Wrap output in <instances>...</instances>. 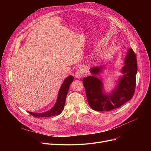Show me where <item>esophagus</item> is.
<instances>
[{
	"instance_id": "34e87169",
	"label": "esophagus",
	"mask_w": 151,
	"mask_h": 151,
	"mask_svg": "<svg viewBox=\"0 0 151 151\" xmlns=\"http://www.w3.org/2000/svg\"><path fill=\"white\" fill-rule=\"evenodd\" d=\"M83 70H81V69H78L76 71V72H75V77L76 78H78V79H80L82 76H83Z\"/></svg>"
}]
</instances>
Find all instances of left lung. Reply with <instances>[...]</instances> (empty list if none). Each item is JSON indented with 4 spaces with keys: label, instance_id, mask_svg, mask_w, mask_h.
<instances>
[{
    "label": "left lung",
    "instance_id": "left-lung-1",
    "mask_svg": "<svg viewBox=\"0 0 151 151\" xmlns=\"http://www.w3.org/2000/svg\"><path fill=\"white\" fill-rule=\"evenodd\" d=\"M121 69L122 75L118 79L115 88L108 94L104 91L102 81L96 75L103 72L104 67L90 69L91 76L82 80L88 104L96 111H109L116 109L131 100L135 92L137 64L136 56L132 50H128Z\"/></svg>",
    "mask_w": 151,
    "mask_h": 151
}]
</instances>
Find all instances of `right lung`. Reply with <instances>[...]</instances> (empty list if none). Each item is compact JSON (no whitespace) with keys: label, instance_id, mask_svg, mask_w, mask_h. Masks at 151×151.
<instances>
[{"label":"right lung","instance_id":"right-lung-1","mask_svg":"<svg viewBox=\"0 0 151 151\" xmlns=\"http://www.w3.org/2000/svg\"><path fill=\"white\" fill-rule=\"evenodd\" d=\"M73 79L74 78L72 75H70L67 77L65 80L64 81L59 90L56 103L55 105L52 107V108H51L50 110L43 113H34L29 111H27V112L31 115L37 118L50 117L60 115L64 109L66 99L68 95V92L69 91L71 83L73 81Z\"/></svg>","mask_w":151,"mask_h":151}]
</instances>
